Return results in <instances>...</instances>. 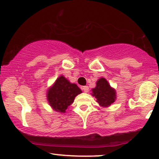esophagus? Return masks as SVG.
Returning a JSON list of instances; mask_svg holds the SVG:
<instances>
[{"instance_id": "34e87169", "label": "esophagus", "mask_w": 159, "mask_h": 159, "mask_svg": "<svg viewBox=\"0 0 159 159\" xmlns=\"http://www.w3.org/2000/svg\"><path fill=\"white\" fill-rule=\"evenodd\" d=\"M82 89H83L85 93H88V92H89V87H87V86L82 87Z\"/></svg>"}]
</instances>
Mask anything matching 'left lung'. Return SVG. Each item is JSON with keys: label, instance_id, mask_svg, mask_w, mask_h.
<instances>
[{"label": "left lung", "instance_id": "left-lung-1", "mask_svg": "<svg viewBox=\"0 0 159 159\" xmlns=\"http://www.w3.org/2000/svg\"><path fill=\"white\" fill-rule=\"evenodd\" d=\"M93 95L101 107H108L116 100V91L110 87L107 81L101 78L97 81L96 87L93 89Z\"/></svg>", "mask_w": 159, "mask_h": 159}]
</instances>
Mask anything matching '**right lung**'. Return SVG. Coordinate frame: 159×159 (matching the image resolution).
I'll list each match as a JSON object with an SVG mask.
<instances>
[{
    "mask_svg": "<svg viewBox=\"0 0 159 159\" xmlns=\"http://www.w3.org/2000/svg\"><path fill=\"white\" fill-rule=\"evenodd\" d=\"M81 93L77 85L70 83L64 76H60L53 87L49 89L47 99L55 111L65 112L68 107L73 103L75 97Z\"/></svg>",
    "mask_w": 159,
    "mask_h": 159,
    "instance_id": "1",
    "label": "right lung"
}]
</instances>
